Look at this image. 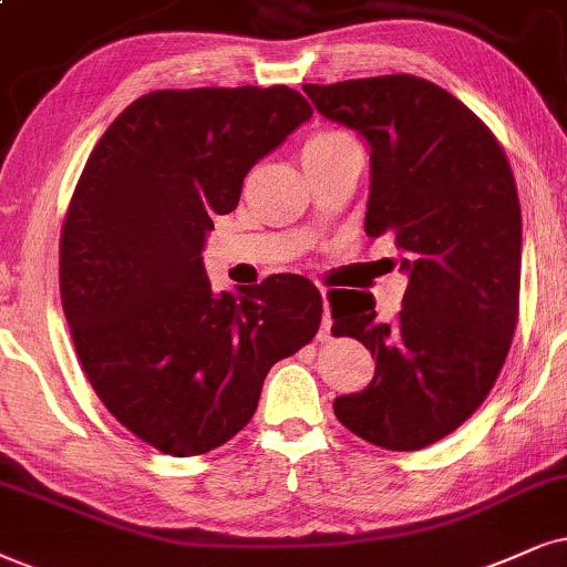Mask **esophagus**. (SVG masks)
Listing matches in <instances>:
<instances>
[{
  "label": "esophagus",
  "instance_id": "esophagus-1",
  "mask_svg": "<svg viewBox=\"0 0 567 567\" xmlns=\"http://www.w3.org/2000/svg\"><path fill=\"white\" fill-rule=\"evenodd\" d=\"M321 300H324V317H321V329H319V340H329V334H332V317H329L327 290H321Z\"/></svg>",
  "mask_w": 567,
  "mask_h": 567
}]
</instances>
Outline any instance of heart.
<instances>
[{"instance_id": "b5f03b06", "label": "heart", "mask_w": 567, "mask_h": 567, "mask_svg": "<svg viewBox=\"0 0 567 567\" xmlns=\"http://www.w3.org/2000/svg\"><path fill=\"white\" fill-rule=\"evenodd\" d=\"M340 138H346V135H340V133H319V135H313V138H308L306 148L327 146V143H334V141H340Z\"/></svg>"}]
</instances>
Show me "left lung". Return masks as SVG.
I'll list each match as a JSON object with an SVG mask.
<instances>
[{"mask_svg":"<svg viewBox=\"0 0 567 567\" xmlns=\"http://www.w3.org/2000/svg\"><path fill=\"white\" fill-rule=\"evenodd\" d=\"M317 112L369 143L367 235H392L403 311L332 290V332L377 358L367 390L334 400L342 426L384 450H421L484 403L511 350L520 296V204L507 156L453 93L415 75L303 85Z\"/></svg>","mask_w":567,"mask_h":567,"instance_id":"1","label":"left lung"}]
</instances>
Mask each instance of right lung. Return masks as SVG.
<instances>
[{
  "label": "right lung",
  "instance_id": "right-lung-1",
  "mask_svg": "<svg viewBox=\"0 0 567 567\" xmlns=\"http://www.w3.org/2000/svg\"><path fill=\"white\" fill-rule=\"evenodd\" d=\"M311 114L288 85L152 91L85 162L60 240L64 317L106 411L164 455L233 440L321 324L306 277L214 292L200 259L248 169Z\"/></svg>",
  "mask_w": 567,
  "mask_h": 567
}]
</instances>
